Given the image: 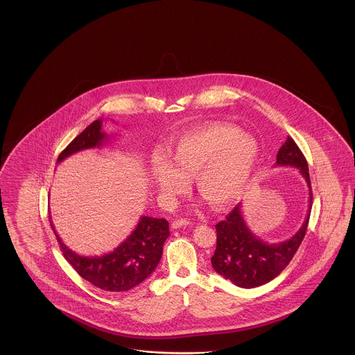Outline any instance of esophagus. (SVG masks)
Wrapping results in <instances>:
<instances>
[{
    "mask_svg": "<svg viewBox=\"0 0 355 355\" xmlns=\"http://www.w3.org/2000/svg\"><path fill=\"white\" fill-rule=\"evenodd\" d=\"M189 225H191V222H189V220H186V219H177V220H174V222L171 223V228L177 230V228L184 227V226H189Z\"/></svg>",
    "mask_w": 355,
    "mask_h": 355,
    "instance_id": "1",
    "label": "esophagus"
}]
</instances>
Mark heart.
<instances>
[{
	"mask_svg": "<svg viewBox=\"0 0 355 355\" xmlns=\"http://www.w3.org/2000/svg\"><path fill=\"white\" fill-rule=\"evenodd\" d=\"M169 157H152V175L159 194L174 199L189 187L194 175L199 193L215 207H226L241 197L259 161L255 137L227 123H207L184 132Z\"/></svg>",
	"mask_w": 355,
	"mask_h": 355,
	"instance_id": "heart-1",
	"label": "heart"
}]
</instances>
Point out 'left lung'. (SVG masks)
Wrapping results in <instances>:
<instances>
[{
	"label": "left lung",
	"instance_id": "obj_1",
	"mask_svg": "<svg viewBox=\"0 0 355 355\" xmlns=\"http://www.w3.org/2000/svg\"><path fill=\"white\" fill-rule=\"evenodd\" d=\"M276 165L297 168L311 190L309 211L297 232L288 241L268 244L247 227L241 203L226 219L216 223V248L211 257L214 270L241 288H255L270 283L291 263L306 234L312 209V186L306 158L292 137H288L276 156Z\"/></svg>",
	"mask_w": 355,
	"mask_h": 355
}]
</instances>
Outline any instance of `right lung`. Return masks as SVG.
<instances>
[{"instance_id": "1", "label": "right lung", "mask_w": 355, "mask_h": 355, "mask_svg": "<svg viewBox=\"0 0 355 355\" xmlns=\"http://www.w3.org/2000/svg\"><path fill=\"white\" fill-rule=\"evenodd\" d=\"M108 136L101 132V120H95L72 140L58 157L57 162L76 152L99 148ZM57 236L64 259L85 280L108 292H127L142 283L156 270L161 260L164 243L171 235L169 222L152 216H141L137 227L112 252L103 256H79Z\"/></svg>"}]
</instances>
